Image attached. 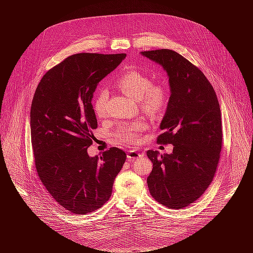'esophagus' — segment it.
I'll list each match as a JSON object with an SVG mask.
<instances>
[{
  "instance_id": "obj_1",
  "label": "esophagus",
  "mask_w": 253,
  "mask_h": 253,
  "mask_svg": "<svg viewBox=\"0 0 253 253\" xmlns=\"http://www.w3.org/2000/svg\"><path fill=\"white\" fill-rule=\"evenodd\" d=\"M141 157H142V155L140 153H138L136 151H133V150L129 151L127 153V158H128V160H130V161H134V160H136V159H139Z\"/></svg>"
}]
</instances>
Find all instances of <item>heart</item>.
Wrapping results in <instances>:
<instances>
[{
    "mask_svg": "<svg viewBox=\"0 0 253 253\" xmlns=\"http://www.w3.org/2000/svg\"><path fill=\"white\" fill-rule=\"evenodd\" d=\"M117 86L130 98L139 100L142 110L151 116L161 114L168 101L166 86L163 84H152L151 78L137 70L124 72L118 78ZM108 95V90L101 89L94 99L93 108L99 118H102L105 114V101ZM145 128L147 125L140 121L127 123L119 128L116 136L119 141L132 143L138 140L139 135Z\"/></svg>",
    "mask_w": 253,
    "mask_h": 253,
    "instance_id": "heart-1",
    "label": "heart"
}]
</instances>
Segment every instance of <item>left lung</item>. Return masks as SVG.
Listing matches in <instances>:
<instances>
[{
  "label": "left lung",
  "mask_w": 253,
  "mask_h": 253,
  "mask_svg": "<svg viewBox=\"0 0 253 253\" xmlns=\"http://www.w3.org/2000/svg\"><path fill=\"white\" fill-rule=\"evenodd\" d=\"M140 54L161 65L170 97L158 141L171 143V154L149 150L153 170L147 182L156 201L181 209L200 198L213 179L221 151L219 103L213 87L197 66L169 49Z\"/></svg>",
  "instance_id": "1"
}]
</instances>
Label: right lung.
Returning <instances> with one entry per match:
<instances>
[{"label": "right lung", "instance_id": "obj_1", "mask_svg": "<svg viewBox=\"0 0 253 253\" xmlns=\"http://www.w3.org/2000/svg\"><path fill=\"white\" fill-rule=\"evenodd\" d=\"M126 54L79 53L47 72L31 108V135L38 175L50 195L75 214L100 208L109 200L126 154L111 148L90 157L92 130L97 128L92 106L98 83Z\"/></svg>", "mask_w": 253, "mask_h": 253}]
</instances>
